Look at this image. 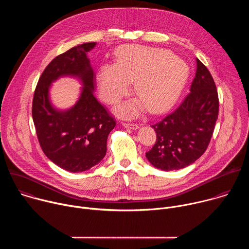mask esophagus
Instances as JSON below:
<instances>
[{
	"instance_id": "obj_1",
	"label": "esophagus",
	"mask_w": 249,
	"mask_h": 249,
	"mask_svg": "<svg viewBox=\"0 0 249 249\" xmlns=\"http://www.w3.org/2000/svg\"><path fill=\"white\" fill-rule=\"evenodd\" d=\"M122 125L125 127V128H128V129H132V130H136L139 128V126L135 123H130V122H122Z\"/></svg>"
}]
</instances>
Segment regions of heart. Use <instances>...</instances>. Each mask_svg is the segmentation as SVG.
Returning <instances> with one entry per match:
<instances>
[{"label":"heart","instance_id":"heart-1","mask_svg":"<svg viewBox=\"0 0 249 249\" xmlns=\"http://www.w3.org/2000/svg\"><path fill=\"white\" fill-rule=\"evenodd\" d=\"M116 64H104L97 72L98 91L110 104L120 101L131 89L140 98L128 100L116 108L122 117H134L147 106L157 113L179 95L188 76L187 64L170 51L139 45H124L117 51Z\"/></svg>","mask_w":249,"mask_h":249}]
</instances>
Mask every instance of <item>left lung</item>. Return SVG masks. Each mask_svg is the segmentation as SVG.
Segmentation results:
<instances>
[{
  "instance_id": "8db88e82",
  "label": "left lung",
  "mask_w": 249,
  "mask_h": 249,
  "mask_svg": "<svg viewBox=\"0 0 249 249\" xmlns=\"http://www.w3.org/2000/svg\"><path fill=\"white\" fill-rule=\"evenodd\" d=\"M219 113L216 85L206 66L196 58V73L189 93L167 115L152 125L157 142L146 158L155 167L184 168L207 150Z\"/></svg>"
}]
</instances>
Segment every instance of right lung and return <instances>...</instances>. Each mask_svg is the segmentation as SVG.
I'll use <instances>...</instances> for the list:
<instances>
[{
	"instance_id": "add662e5",
	"label": "right lung",
	"mask_w": 249,
	"mask_h": 249,
	"mask_svg": "<svg viewBox=\"0 0 249 249\" xmlns=\"http://www.w3.org/2000/svg\"><path fill=\"white\" fill-rule=\"evenodd\" d=\"M96 42L84 43L54 58L42 73L32 102V118L46 157L70 172L89 170L106 155V142L116 123L93 96L94 75L88 53ZM82 85L76 103L67 110L52 103L50 89L61 77Z\"/></svg>"
}]
</instances>
